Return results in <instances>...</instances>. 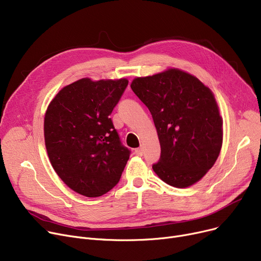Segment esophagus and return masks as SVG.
<instances>
[{
	"instance_id": "obj_1",
	"label": "esophagus",
	"mask_w": 261,
	"mask_h": 261,
	"mask_svg": "<svg viewBox=\"0 0 261 261\" xmlns=\"http://www.w3.org/2000/svg\"><path fill=\"white\" fill-rule=\"evenodd\" d=\"M134 153L138 155V156H142L143 155V153H144V150H143V148L142 147H140V148H136L135 149V151H134Z\"/></svg>"
}]
</instances>
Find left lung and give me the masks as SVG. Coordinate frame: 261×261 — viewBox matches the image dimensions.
<instances>
[{
  "mask_svg": "<svg viewBox=\"0 0 261 261\" xmlns=\"http://www.w3.org/2000/svg\"><path fill=\"white\" fill-rule=\"evenodd\" d=\"M131 89L152 115L161 145L153 171L176 188L200 181L222 147V118L213 92L195 76L170 68L135 78Z\"/></svg>",
  "mask_w": 261,
  "mask_h": 261,
  "instance_id": "1",
  "label": "left lung"
}]
</instances>
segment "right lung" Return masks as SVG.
Masks as SVG:
<instances>
[{
	"label": "right lung",
	"instance_id": "right-lung-1",
	"mask_svg": "<svg viewBox=\"0 0 261 261\" xmlns=\"http://www.w3.org/2000/svg\"><path fill=\"white\" fill-rule=\"evenodd\" d=\"M128 80L79 79L48 105L44 140L53 168L76 193L100 197L119 181L130 150L110 118Z\"/></svg>",
	"mask_w": 261,
	"mask_h": 261
}]
</instances>
